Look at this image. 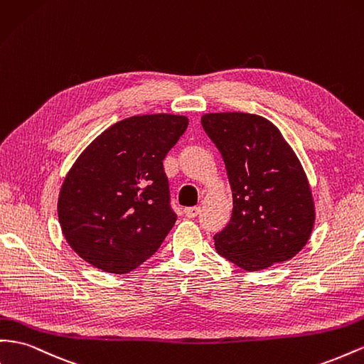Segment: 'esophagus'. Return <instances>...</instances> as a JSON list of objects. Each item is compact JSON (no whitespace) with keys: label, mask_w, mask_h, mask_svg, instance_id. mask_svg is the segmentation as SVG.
<instances>
[{"label":"esophagus","mask_w":364,"mask_h":364,"mask_svg":"<svg viewBox=\"0 0 364 364\" xmlns=\"http://www.w3.org/2000/svg\"><path fill=\"white\" fill-rule=\"evenodd\" d=\"M199 213H200L199 206H190V208H185V210H183V214L186 215V218H190V219L198 218Z\"/></svg>","instance_id":"1"}]
</instances>
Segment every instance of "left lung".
<instances>
[{
  "mask_svg": "<svg viewBox=\"0 0 364 364\" xmlns=\"http://www.w3.org/2000/svg\"><path fill=\"white\" fill-rule=\"evenodd\" d=\"M200 122L222 154L232 194L231 220L214 235L215 250L245 271L292 259L316 223L311 185L297 154L259 114L206 113Z\"/></svg>",
  "mask_w": 364,
  "mask_h": 364,
  "instance_id": "1",
  "label": "left lung"
}]
</instances>
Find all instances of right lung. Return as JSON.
Instances as JSON below:
<instances>
[{
  "label": "right lung",
  "mask_w": 364,
  "mask_h": 364,
  "mask_svg": "<svg viewBox=\"0 0 364 364\" xmlns=\"http://www.w3.org/2000/svg\"><path fill=\"white\" fill-rule=\"evenodd\" d=\"M186 127L182 114H136L77 156L61 185L58 219L81 259L129 274L158 251L176 222L162 161Z\"/></svg>",
  "instance_id": "add662e5"
}]
</instances>
